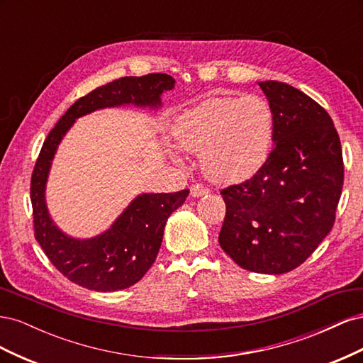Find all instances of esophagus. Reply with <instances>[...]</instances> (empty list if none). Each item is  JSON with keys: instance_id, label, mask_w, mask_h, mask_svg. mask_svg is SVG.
I'll return each mask as SVG.
<instances>
[{"instance_id": "1", "label": "esophagus", "mask_w": 363, "mask_h": 363, "mask_svg": "<svg viewBox=\"0 0 363 363\" xmlns=\"http://www.w3.org/2000/svg\"><path fill=\"white\" fill-rule=\"evenodd\" d=\"M208 192H211V189L206 188V186H203V184H194L191 188V195L195 196V199H199V196H203V195H207Z\"/></svg>"}]
</instances>
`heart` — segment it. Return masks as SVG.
<instances>
[{
  "label": "heart",
  "mask_w": 363,
  "mask_h": 363,
  "mask_svg": "<svg viewBox=\"0 0 363 363\" xmlns=\"http://www.w3.org/2000/svg\"><path fill=\"white\" fill-rule=\"evenodd\" d=\"M274 131L272 107L259 95L208 98L184 112L175 125L180 147L203 155L206 174L221 183L256 175L269 157Z\"/></svg>",
  "instance_id": "heart-1"
}]
</instances>
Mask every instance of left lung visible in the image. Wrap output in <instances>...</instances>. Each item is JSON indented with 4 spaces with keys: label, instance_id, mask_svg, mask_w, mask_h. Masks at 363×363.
<instances>
[{
    "label": "left lung",
    "instance_id": "left-lung-1",
    "mask_svg": "<svg viewBox=\"0 0 363 363\" xmlns=\"http://www.w3.org/2000/svg\"><path fill=\"white\" fill-rule=\"evenodd\" d=\"M276 116L274 147L250 180L221 191L219 245L240 268L284 274L330 233L344 184L333 121L315 100L281 82H260Z\"/></svg>",
    "mask_w": 363,
    "mask_h": 363
}]
</instances>
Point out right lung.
<instances>
[{
  "instance_id": "add662e5",
  "label": "right lung",
  "mask_w": 363,
  "mask_h": 363,
  "mask_svg": "<svg viewBox=\"0 0 363 363\" xmlns=\"http://www.w3.org/2000/svg\"><path fill=\"white\" fill-rule=\"evenodd\" d=\"M174 83L168 74H148L123 77L96 87L68 108L43 142L30 188L35 238L52 265L86 289L113 292L144 277L157 257L167 219L184 203L189 191L138 195L104 233L75 239L54 224L47 208L45 186L54 155L77 118L124 104L157 108L160 95L171 91Z\"/></svg>"
}]
</instances>
